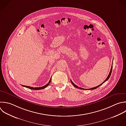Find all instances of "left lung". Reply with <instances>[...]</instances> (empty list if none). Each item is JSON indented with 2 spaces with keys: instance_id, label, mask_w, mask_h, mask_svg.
I'll use <instances>...</instances> for the list:
<instances>
[{
  "instance_id": "8db88e82",
  "label": "left lung",
  "mask_w": 126,
  "mask_h": 126,
  "mask_svg": "<svg viewBox=\"0 0 126 126\" xmlns=\"http://www.w3.org/2000/svg\"><path fill=\"white\" fill-rule=\"evenodd\" d=\"M112 67H113V63H112V65H111V69H110V72H109V74H108V76H107V77L106 78V79L101 84H100L99 85H98V86H96V87H94V88H90V89H86V90H94V89H96V88H97L98 87H99L100 86H101L102 84H103L105 82H106L107 80H108V79L109 78V77H110V75H111V72H112ZM71 80V83H72V84L73 85V86H74L75 87H76V88H79V89H82V90H85V89H83V88H81V87H78L77 86H76V85H75L74 83H73V82L71 81V80Z\"/></svg>"
}]
</instances>
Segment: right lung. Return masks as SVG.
I'll return each instance as SVG.
<instances>
[{"mask_svg":"<svg viewBox=\"0 0 126 126\" xmlns=\"http://www.w3.org/2000/svg\"><path fill=\"white\" fill-rule=\"evenodd\" d=\"M51 81V78H50V80H49L48 83H47L46 85H44V86H42V87H35V88H33V87H30V86H25V85H22V86H23V87H26V88H29V89H32V90H41V89H43L46 88V87L49 85V84L50 83Z\"/></svg>","mask_w":126,"mask_h":126,"instance_id":"1","label":"right lung"}]
</instances>
